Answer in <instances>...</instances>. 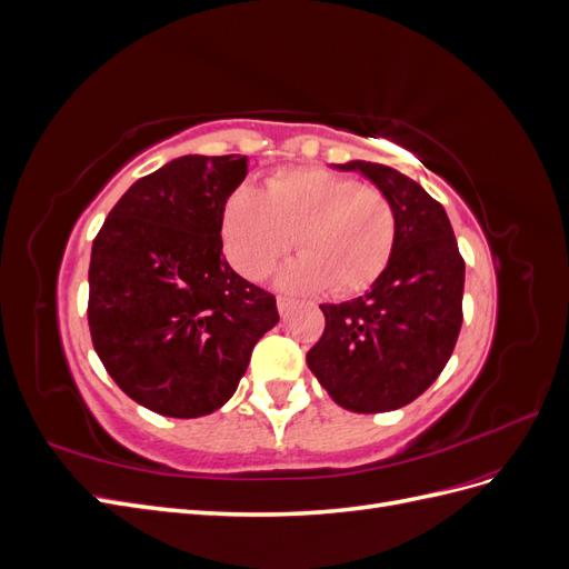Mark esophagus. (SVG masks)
I'll use <instances>...</instances> for the list:
<instances>
[{"mask_svg":"<svg viewBox=\"0 0 569 569\" xmlns=\"http://www.w3.org/2000/svg\"><path fill=\"white\" fill-rule=\"evenodd\" d=\"M291 306H295V301L287 299V297H278V311H280V316H287Z\"/></svg>","mask_w":569,"mask_h":569,"instance_id":"1","label":"esophagus"}]
</instances>
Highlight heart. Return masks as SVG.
<instances>
[{"instance_id":"1","label":"heart","mask_w":569,"mask_h":569,"mask_svg":"<svg viewBox=\"0 0 569 569\" xmlns=\"http://www.w3.org/2000/svg\"><path fill=\"white\" fill-rule=\"evenodd\" d=\"M222 234L232 263L263 278L291 249L301 256L282 272L289 289H322L337 297L368 289L387 268L393 239V206L382 192L322 168L272 176L266 192L242 187L230 197Z\"/></svg>"}]
</instances>
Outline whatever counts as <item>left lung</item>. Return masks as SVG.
<instances>
[{
	"mask_svg": "<svg viewBox=\"0 0 569 569\" xmlns=\"http://www.w3.org/2000/svg\"><path fill=\"white\" fill-rule=\"evenodd\" d=\"M393 206L396 239L387 268L363 297L322 303L325 332L306 363L351 412L396 410L449 363L462 325L465 261L443 206L399 170L349 161Z\"/></svg>",
	"mask_w": 569,
	"mask_h": 569,
	"instance_id": "left-lung-1",
	"label": "left lung"
}]
</instances>
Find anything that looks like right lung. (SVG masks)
Instances as JSON below:
<instances>
[{
	"mask_svg": "<svg viewBox=\"0 0 569 569\" xmlns=\"http://www.w3.org/2000/svg\"><path fill=\"white\" fill-rule=\"evenodd\" d=\"M244 178L237 153L180 157L137 180L94 237V351L113 382L159 416L218 410L280 320L270 291L222 256V213Z\"/></svg>",
	"mask_w": 569,
	"mask_h": 569,
	"instance_id": "obj_1",
	"label": "right lung"
}]
</instances>
